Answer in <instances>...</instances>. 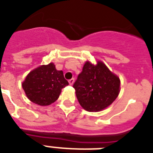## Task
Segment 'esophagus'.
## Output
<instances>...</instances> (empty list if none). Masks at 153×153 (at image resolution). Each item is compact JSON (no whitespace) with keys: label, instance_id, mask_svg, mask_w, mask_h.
<instances>
[{"label":"esophagus","instance_id":"obj_1","mask_svg":"<svg viewBox=\"0 0 153 153\" xmlns=\"http://www.w3.org/2000/svg\"><path fill=\"white\" fill-rule=\"evenodd\" d=\"M74 79H70V80L68 81L69 84H70L71 85H73V83H74Z\"/></svg>","mask_w":153,"mask_h":153}]
</instances>
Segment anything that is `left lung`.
Here are the masks:
<instances>
[{
    "mask_svg": "<svg viewBox=\"0 0 153 153\" xmlns=\"http://www.w3.org/2000/svg\"><path fill=\"white\" fill-rule=\"evenodd\" d=\"M79 103L89 112L110 106L120 92V79L102 62L93 65L87 61L73 85Z\"/></svg>",
    "mask_w": 153,
    "mask_h": 153,
    "instance_id": "1",
    "label": "left lung"
}]
</instances>
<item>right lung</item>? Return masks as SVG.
<instances>
[{
  "mask_svg": "<svg viewBox=\"0 0 153 153\" xmlns=\"http://www.w3.org/2000/svg\"><path fill=\"white\" fill-rule=\"evenodd\" d=\"M68 85L62 71H57L51 63L32 71L23 82L22 88L32 102L47 106L57 100L61 89Z\"/></svg>",
  "mask_w": 153,
  "mask_h": 153,
  "instance_id": "1",
  "label": "right lung"
}]
</instances>
